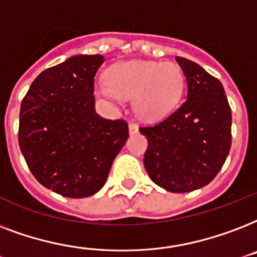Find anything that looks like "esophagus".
<instances>
[{
  "label": "esophagus",
  "instance_id": "obj_1",
  "mask_svg": "<svg viewBox=\"0 0 257 257\" xmlns=\"http://www.w3.org/2000/svg\"><path fill=\"white\" fill-rule=\"evenodd\" d=\"M128 131H130V134L133 135V134H137V133L139 131V128L135 123H130V124H128Z\"/></svg>",
  "mask_w": 257,
  "mask_h": 257
}]
</instances>
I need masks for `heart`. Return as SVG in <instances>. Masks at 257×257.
<instances>
[{"label": "heart", "instance_id": "obj_1", "mask_svg": "<svg viewBox=\"0 0 257 257\" xmlns=\"http://www.w3.org/2000/svg\"><path fill=\"white\" fill-rule=\"evenodd\" d=\"M96 91L108 99H133V111L145 122L164 120L180 106L185 91V75L172 61H120L111 65L106 83Z\"/></svg>", "mask_w": 257, "mask_h": 257}]
</instances>
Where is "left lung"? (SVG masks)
Instances as JSON below:
<instances>
[{
    "mask_svg": "<svg viewBox=\"0 0 257 257\" xmlns=\"http://www.w3.org/2000/svg\"><path fill=\"white\" fill-rule=\"evenodd\" d=\"M176 60L186 77V100L169 118L139 131L149 142L143 164L151 181L168 192L188 193L221 170L232 142V112L218 79L194 61Z\"/></svg>",
    "mask_w": 257,
    "mask_h": 257,
    "instance_id": "obj_1",
    "label": "left lung"
}]
</instances>
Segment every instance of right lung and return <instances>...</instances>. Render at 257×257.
Masks as SVG:
<instances>
[{
	"mask_svg": "<svg viewBox=\"0 0 257 257\" xmlns=\"http://www.w3.org/2000/svg\"><path fill=\"white\" fill-rule=\"evenodd\" d=\"M101 55H76L45 69L21 103L19 143L36 180L69 198L97 193L128 138L122 119L95 111L93 77Z\"/></svg>",
	"mask_w": 257,
	"mask_h": 257,
	"instance_id": "1",
	"label": "right lung"
}]
</instances>
